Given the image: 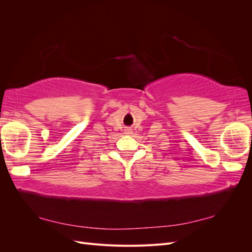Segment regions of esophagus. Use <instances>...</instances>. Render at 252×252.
Returning <instances> with one entry per match:
<instances>
[{
	"label": "esophagus",
	"mask_w": 252,
	"mask_h": 252,
	"mask_svg": "<svg viewBox=\"0 0 252 252\" xmlns=\"http://www.w3.org/2000/svg\"><path fill=\"white\" fill-rule=\"evenodd\" d=\"M127 132H129V130H127Z\"/></svg>",
	"instance_id": "obj_1"
}]
</instances>
